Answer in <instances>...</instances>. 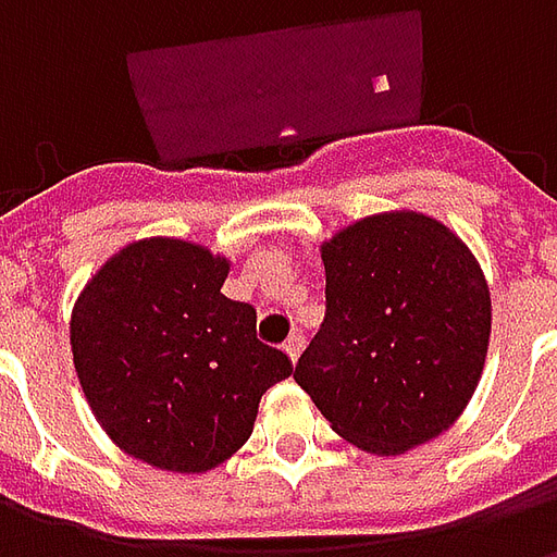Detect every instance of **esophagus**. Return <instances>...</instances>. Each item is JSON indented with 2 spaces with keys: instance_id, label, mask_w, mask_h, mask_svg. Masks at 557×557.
I'll list each match as a JSON object with an SVG mask.
<instances>
[{
  "instance_id": "esophagus-1",
  "label": "esophagus",
  "mask_w": 557,
  "mask_h": 557,
  "mask_svg": "<svg viewBox=\"0 0 557 557\" xmlns=\"http://www.w3.org/2000/svg\"><path fill=\"white\" fill-rule=\"evenodd\" d=\"M283 349H286V355H289L292 361H298L301 358V351H304V334L301 331H295L286 343H283Z\"/></svg>"
}]
</instances>
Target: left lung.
<instances>
[{"mask_svg":"<svg viewBox=\"0 0 557 557\" xmlns=\"http://www.w3.org/2000/svg\"><path fill=\"white\" fill-rule=\"evenodd\" d=\"M325 322L295 363L334 432L394 456L454 423L478 387L490 289L466 244L418 211L358 220L322 244Z\"/></svg>","mask_w":557,"mask_h":557,"instance_id":"obj_1","label":"left lung"}]
</instances>
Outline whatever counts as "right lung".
<instances>
[{
	"label": "right lung",
	"mask_w": 557,
	"mask_h": 557,
	"mask_svg": "<svg viewBox=\"0 0 557 557\" xmlns=\"http://www.w3.org/2000/svg\"><path fill=\"white\" fill-rule=\"evenodd\" d=\"M230 262L175 238L127 244L71 315L79 385L125 454L166 471H208L253 432L289 355L256 337V310L220 286Z\"/></svg>",
	"instance_id": "add662e5"
}]
</instances>
